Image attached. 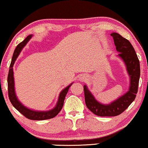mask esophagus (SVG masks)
<instances>
[{
	"mask_svg": "<svg viewBox=\"0 0 148 148\" xmlns=\"http://www.w3.org/2000/svg\"><path fill=\"white\" fill-rule=\"evenodd\" d=\"M87 77L84 75H80V77H79V80L81 81V82H84V81L86 80Z\"/></svg>",
	"mask_w": 148,
	"mask_h": 148,
	"instance_id": "esophagus-1",
	"label": "esophagus"
}]
</instances>
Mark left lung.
Returning <instances> with one entry per match:
<instances>
[{"label": "left lung", "mask_w": 148, "mask_h": 148, "mask_svg": "<svg viewBox=\"0 0 148 148\" xmlns=\"http://www.w3.org/2000/svg\"><path fill=\"white\" fill-rule=\"evenodd\" d=\"M110 35L114 39L117 52H119L118 56L123 60L126 66L130 77V84L127 92L108 104H103L98 102L85 85L84 90L86 106L94 114L100 116H114L124 112L135 99L140 77L139 59L130 42L117 33L113 32Z\"/></svg>", "instance_id": "8db88e82"}]
</instances>
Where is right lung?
<instances>
[{
	"instance_id": "add662e5",
	"label": "right lung",
	"mask_w": 148,
	"mask_h": 148,
	"mask_svg": "<svg viewBox=\"0 0 148 148\" xmlns=\"http://www.w3.org/2000/svg\"><path fill=\"white\" fill-rule=\"evenodd\" d=\"M32 35H29L23 42L19 43L16 47L15 51L13 52V57H12L11 62L10 64L9 74H8L7 77V83H8V94H9V100L11 101V104L17 110L19 111L20 113H21L24 116L30 120H35V121H42V120H46V119H50L54 118L57 115L63 106L64 100L65 98V96L67 94L69 89L71 85V84L69 85L67 87L63 89L60 93L59 96H58V102L56 103V105L54 108L52 110L48 111H37L31 110V109L27 108L24 105L21 104L18 100L17 96L15 94V82H14V77H13V67L15 63L16 59L19 55L20 52L23 49L24 46H25L29 40L31 39Z\"/></svg>"
}]
</instances>
